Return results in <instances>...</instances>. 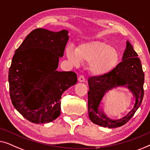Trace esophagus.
<instances>
[{
	"label": "esophagus",
	"instance_id": "esophagus-1",
	"mask_svg": "<svg viewBox=\"0 0 150 150\" xmlns=\"http://www.w3.org/2000/svg\"><path fill=\"white\" fill-rule=\"evenodd\" d=\"M78 80H79V82H84L86 80L85 77L83 75H80L79 78H78Z\"/></svg>",
	"mask_w": 150,
	"mask_h": 150
}]
</instances>
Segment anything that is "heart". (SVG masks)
Returning <instances> with one entry per match:
<instances>
[{
  "label": "heart",
  "mask_w": 150,
  "mask_h": 150,
  "mask_svg": "<svg viewBox=\"0 0 150 150\" xmlns=\"http://www.w3.org/2000/svg\"><path fill=\"white\" fill-rule=\"evenodd\" d=\"M67 58L75 66L80 62L89 64V70L92 75L103 76L111 72L120 62V54L109 44L103 41H92L83 43L77 49L67 48Z\"/></svg>",
  "instance_id": "1"
}]
</instances>
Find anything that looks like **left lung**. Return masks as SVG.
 <instances>
[{
  "label": "left lung",
  "mask_w": 150,
  "mask_h": 150,
  "mask_svg": "<svg viewBox=\"0 0 150 150\" xmlns=\"http://www.w3.org/2000/svg\"><path fill=\"white\" fill-rule=\"evenodd\" d=\"M130 42H126V48L122 62L108 74L89 77L88 114L93 123L110 128L123 126L129 121L142 103L144 90V73L140 59ZM122 86L128 87L136 98L134 108L126 117L120 120H111L100 111V105L106 92L113 88Z\"/></svg>",
  "instance_id": "left-lung-1"
}]
</instances>
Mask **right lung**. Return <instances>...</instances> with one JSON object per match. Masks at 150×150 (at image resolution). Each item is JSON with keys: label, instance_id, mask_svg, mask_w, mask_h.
Here are the masks:
<instances>
[{"label": "right lung", "instance_id": "obj_1", "mask_svg": "<svg viewBox=\"0 0 150 150\" xmlns=\"http://www.w3.org/2000/svg\"><path fill=\"white\" fill-rule=\"evenodd\" d=\"M68 31L37 28L16 50L9 70L12 104L28 121L48 123L60 114L61 96L77 83L73 71H58Z\"/></svg>", "mask_w": 150, "mask_h": 150}]
</instances>
